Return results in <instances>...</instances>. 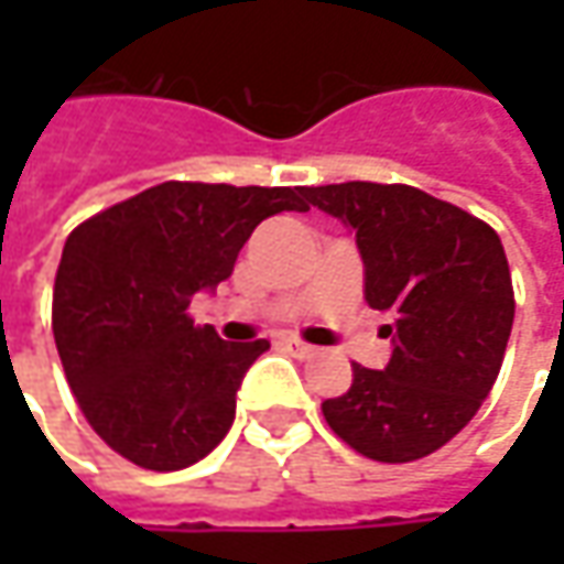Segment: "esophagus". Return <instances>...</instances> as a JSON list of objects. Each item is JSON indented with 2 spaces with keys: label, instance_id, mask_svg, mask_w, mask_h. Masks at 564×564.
Instances as JSON below:
<instances>
[{
  "label": "esophagus",
  "instance_id": "1",
  "mask_svg": "<svg viewBox=\"0 0 564 564\" xmlns=\"http://www.w3.org/2000/svg\"><path fill=\"white\" fill-rule=\"evenodd\" d=\"M285 348L292 351L294 358H301V360L314 358V355H316L314 345H304V341H297V338H285Z\"/></svg>",
  "mask_w": 564,
  "mask_h": 564
}]
</instances>
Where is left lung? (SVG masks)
<instances>
[{
	"instance_id": "8db88e82",
	"label": "left lung",
	"mask_w": 564,
	"mask_h": 564,
	"mask_svg": "<svg viewBox=\"0 0 564 564\" xmlns=\"http://www.w3.org/2000/svg\"><path fill=\"white\" fill-rule=\"evenodd\" d=\"M304 197L355 231L364 301L392 316L389 364H351L348 392L323 401V417L373 462H417L465 430L499 377L514 319L502 241L411 185L345 182Z\"/></svg>"
}]
</instances>
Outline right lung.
I'll list each match as a JSON object with an SVG mask.
<instances>
[{"label":"right lung","mask_w":564,"mask_h":564,"mask_svg":"<svg viewBox=\"0 0 564 564\" xmlns=\"http://www.w3.org/2000/svg\"><path fill=\"white\" fill-rule=\"evenodd\" d=\"M301 187L163 182L68 235L53 336L99 440L147 470H182L223 443L235 395L270 341L194 326V294L226 282L250 231L304 213Z\"/></svg>","instance_id":"add662e5"}]
</instances>
